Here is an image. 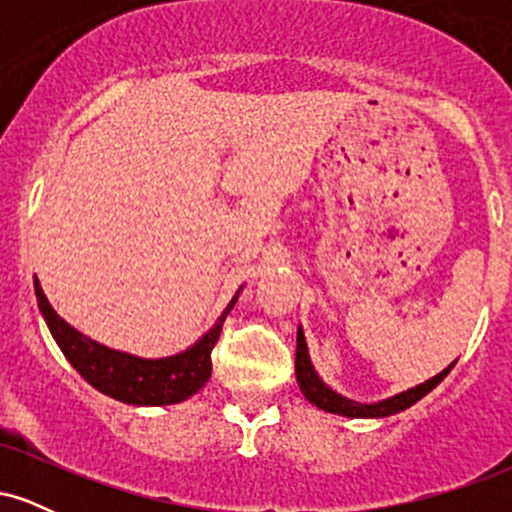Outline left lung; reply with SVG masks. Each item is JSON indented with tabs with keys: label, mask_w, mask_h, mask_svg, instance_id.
<instances>
[{
	"label": "left lung",
	"mask_w": 512,
	"mask_h": 512,
	"mask_svg": "<svg viewBox=\"0 0 512 512\" xmlns=\"http://www.w3.org/2000/svg\"><path fill=\"white\" fill-rule=\"evenodd\" d=\"M296 342H298L296 344V380H298V387H301L305 399H308L310 404H315L317 409H325V411H330V414L354 416V419H378V416H390V414H397V411L409 409L411 404H416L421 397H426L428 392H431L433 387H436L440 380L450 373L452 366H455V361H452L448 368L440 370L438 375H433V378L426 380V383L411 387V390H407V392H399V395L390 397V399H383V402L361 404V402H351V399L337 395V392L330 390V387L322 383L320 375L315 373L313 363H310L308 344H305L301 327H298Z\"/></svg>",
	"instance_id": "obj_1"
}]
</instances>
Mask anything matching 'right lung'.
I'll use <instances>...</instances> for the list:
<instances>
[{
  "instance_id": "1",
  "label": "right lung",
  "mask_w": 512,
  "mask_h": 512,
  "mask_svg": "<svg viewBox=\"0 0 512 512\" xmlns=\"http://www.w3.org/2000/svg\"><path fill=\"white\" fill-rule=\"evenodd\" d=\"M38 308L48 322L52 337L76 373L103 395L137 407H163L178 404L197 395L211 378V349L219 342L223 320L236 305L238 296L228 303L216 325L187 351L168 358H139L93 342L76 332L52 310L40 281L35 279Z\"/></svg>"
}]
</instances>
